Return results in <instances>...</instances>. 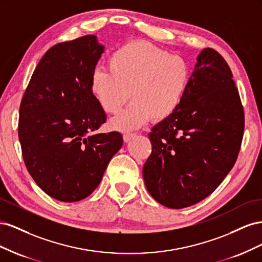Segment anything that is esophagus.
<instances>
[{
  "label": "esophagus",
  "mask_w": 262,
  "mask_h": 262,
  "mask_svg": "<svg viewBox=\"0 0 262 262\" xmlns=\"http://www.w3.org/2000/svg\"><path fill=\"white\" fill-rule=\"evenodd\" d=\"M136 138V133H132V132H125L123 134V141L124 142H129L131 141L132 139Z\"/></svg>",
  "instance_id": "1"
}]
</instances>
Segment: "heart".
<instances>
[{"mask_svg":"<svg viewBox=\"0 0 262 262\" xmlns=\"http://www.w3.org/2000/svg\"><path fill=\"white\" fill-rule=\"evenodd\" d=\"M191 78L188 62L178 55L144 42L119 47L108 59V69L96 68L90 89L104 112L116 115L130 98L131 104L110 121L115 130L132 131L150 118L164 120L176 112Z\"/></svg>","mask_w":262,"mask_h":262,"instance_id":"obj_1","label":"heart"}]
</instances>
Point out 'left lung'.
<instances>
[{
    "mask_svg": "<svg viewBox=\"0 0 262 262\" xmlns=\"http://www.w3.org/2000/svg\"><path fill=\"white\" fill-rule=\"evenodd\" d=\"M243 133L244 110L232 71L219 52L203 49L180 106L148 133L147 191L170 209L205 199L233 168Z\"/></svg>",
    "mask_w": 262,
    "mask_h": 262,
    "instance_id": "8db88e82",
    "label": "left lung"
}]
</instances>
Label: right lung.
<instances>
[{
	"label": "right lung",
	"instance_id": "1",
	"mask_svg": "<svg viewBox=\"0 0 262 262\" xmlns=\"http://www.w3.org/2000/svg\"><path fill=\"white\" fill-rule=\"evenodd\" d=\"M104 51L95 35L53 46L39 61L21 99L24 162L40 189L62 202L89 196L122 146L121 133H95L106 115L90 82Z\"/></svg>",
	"mask_w": 262,
	"mask_h": 262
}]
</instances>
